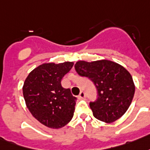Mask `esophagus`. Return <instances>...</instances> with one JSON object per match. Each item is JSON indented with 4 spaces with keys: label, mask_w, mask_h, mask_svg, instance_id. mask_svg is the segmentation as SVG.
I'll return each mask as SVG.
<instances>
[{
    "label": "esophagus",
    "mask_w": 150,
    "mask_h": 150,
    "mask_svg": "<svg viewBox=\"0 0 150 150\" xmlns=\"http://www.w3.org/2000/svg\"><path fill=\"white\" fill-rule=\"evenodd\" d=\"M77 98H78V99H80V100H81V99H84V98H86V93H85L84 92L81 91V93H80L79 96H78Z\"/></svg>",
    "instance_id": "34e87169"
}]
</instances>
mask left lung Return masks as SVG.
I'll return each instance as SVG.
<instances>
[{
	"instance_id": "left-lung-1",
	"label": "left lung",
	"mask_w": 150,
	"mask_h": 150,
	"mask_svg": "<svg viewBox=\"0 0 150 150\" xmlns=\"http://www.w3.org/2000/svg\"><path fill=\"white\" fill-rule=\"evenodd\" d=\"M74 67L80 76L88 77L97 87L98 99L89 103L96 118L112 123L124 115L135 93L133 77L125 68L109 60L79 61Z\"/></svg>"
}]
</instances>
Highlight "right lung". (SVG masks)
Here are the masks:
<instances>
[{
    "instance_id": "add662e5",
    "label": "right lung",
    "mask_w": 150,
    "mask_h": 150,
    "mask_svg": "<svg viewBox=\"0 0 150 150\" xmlns=\"http://www.w3.org/2000/svg\"><path fill=\"white\" fill-rule=\"evenodd\" d=\"M74 64L70 62L44 63L32 70L24 82L26 106L32 115L47 127H64L74 117L76 98L61 83Z\"/></svg>"
}]
</instances>
